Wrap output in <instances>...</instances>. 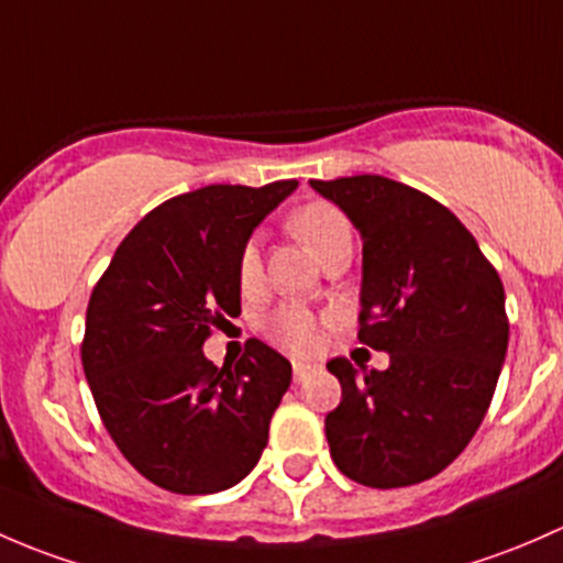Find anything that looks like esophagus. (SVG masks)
Masks as SVG:
<instances>
[{"label":"esophagus","instance_id":"1","mask_svg":"<svg viewBox=\"0 0 563 563\" xmlns=\"http://www.w3.org/2000/svg\"><path fill=\"white\" fill-rule=\"evenodd\" d=\"M317 366L314 363H303V361H295L292 363V376H295V382H303L306 376L311 374V371H314Z\"/></svg>","mask_w":563,"mask_h":563}]
</instances>
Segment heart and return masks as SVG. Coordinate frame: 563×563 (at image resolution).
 Here are the masks:
<instances>
[{"mask_svg":"<svg viewBox=\"0 0 563 563\" xmlns=\"http://www.w3.org/2000/svg\"><path fill=\"white\" fill-rule=\"evenodd\" d=\"M295 235L309 246V252L317 260H322V254L330 246H335L339 241L352 239L350 222L344 219V213L339 208H333L330 202H309L300 211H295V217L289 219ZM260 271H263V260H260V246L257 241H249L241 252L239 274L243 287H252L260 279ZM268 335L282 344L284 350L295 352V355H309L320 344V320H317L311 311L298 309V306H284L271 317Z\"/></svg>","mask_w":563,"mask_h":563,"instance_id":"1","label":"heart"}]
</instances>
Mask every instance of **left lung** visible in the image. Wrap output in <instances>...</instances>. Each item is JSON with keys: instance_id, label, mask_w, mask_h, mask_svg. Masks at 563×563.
Instances as JSON below:
<instances>
[{"instance_id": "1", "label": "left lung", "mask_w": 563, "mask_h": 563, "mask_svg": "<svg viewBox=\"0 0 563 563\" xmlns=\"http://www.w3.org/2000/svg\"><path fill=\"white\" fill-rule=\"evenodd\" d=\"M363 241L357 339L390 355L357 374L333 357L341 404L324 437L341 474L368 488L422 483L472 442L494 398L509 324L504 287L442 202L385 176L309 181Z\"/></svg>"}]
</instances>
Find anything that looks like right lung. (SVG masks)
Wrapping results in <instances>:
<instances>
[{
  "instance_id": "1",
  "label": "right lung",
  "mask_w": 563,
  "mask_h": 563,
  "mask_svg": "<svg viewBox=\"0 0 563 563\" xmlns=\"http://www.w3.org/2000/svg\"><path fill=\"white\" fill-rule=\"evenodd\" d=\"M298 189L211 184L162 202L132 228L86 309V382L110 439L159 488L239 485L268 444L292 382L287 357L252 339L235 366L202 352L211 324L241 314V252Z\"/></svg>"
}]
</instances>
